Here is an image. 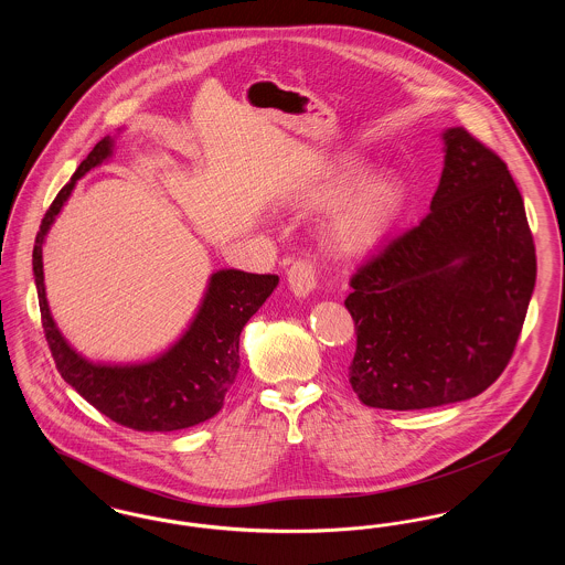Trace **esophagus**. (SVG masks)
<instances>
[{
    "mask_svg": "<svg viewBox=\"0 0 565 565\" xmlns=\"http://www.w3.org/2000/svg\"><path fill=\"white\" fill-rule=\"evenodd\" d=\"M320 273L309 258H298L288 269V284L296 296L311 295L318 288Z\"/></svg>",
    "mask_w": 565,
    "mask_h": 565,
    "instance_id": "34e87169",
    "label": "esophagus"
}]
</instances>
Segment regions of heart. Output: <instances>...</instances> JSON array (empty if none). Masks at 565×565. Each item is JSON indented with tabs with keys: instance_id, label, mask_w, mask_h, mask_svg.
I'll list each match as a JSON object with an SVG mask.
<instances>
[{
	"instance_id": "b5f03b06",
	"label": "heart",
	"mask_w": 565,
	"mask_h": 565,
	"mask_svg": "<svg viewBox=\"0 0 565 565\" xmlns=\"http://www.w3.org/2000/svg\"><path fill=\"white\" fill-rule=\"evenodd\" d=\"M360 173L358 162H343L323 178L318 189L311 192L313 203H330L343 194L355 175ZM403 203V190L390 178H373L351 189L337 205L328 224V237L339 252H358L375 243Z\"/></svg>"
}]
</instances>
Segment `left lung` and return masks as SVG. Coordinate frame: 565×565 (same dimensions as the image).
<instances>
[{
  "instance_id": "obj_1",
  "label": "left lung",
  "mask_w": 565,
  "mask_h": 565,
  "mask_svg": "<svg viewBox=\"0 0 565 565\" xmlns=\"http://www.w3.org/2000/svg\"><path fill=\"white\" fill-rule=\"evenodd\" d=\"M430 212L351 275L350 383L360 403L415 411L479 396L511 362L536 247L507 162L463 127L445 134Z\"/></svg>"
}]
</instances>
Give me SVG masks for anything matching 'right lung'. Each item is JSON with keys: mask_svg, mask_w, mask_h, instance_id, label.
I'll return each mask as SVG.
<instances>
[{"mask_svg": "<svg viewBox=\"0 0 565 565\" xmlns=\"http://www.w3.org/2000/svg\"><path fill=\"white\" fill-rule=\"evenodd\" d=\"M111 152L104 137L81 162L72 180L58 190L42 217L33 245V275L40 300L42 328L56 371L111 422L135 431H173L212 419L239 373V334L247 320L275 290L277 275L217 270L189 332L161 358L135 366H106L86 362L56 330L42 270V243L82 175Z\"/></svg>", "mask_w": 565, "mask_h": 565, "instance_id": "right-lung-1", "label": "right lung"}]
</instances>
